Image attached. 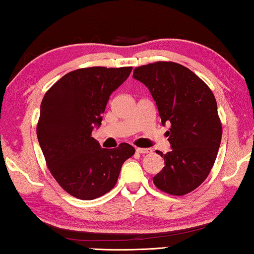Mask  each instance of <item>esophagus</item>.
I'll use <instances>...</instances> for the list:
<instances>
[{
	"label": "esophagus",
	"mask_w": 254,
	"mask_h": 254,
	"mask_svg": "<svg viewBox=\"0 0 254 254\" xmlns=\"http://www.w3.org/2000/svg\"><path fill=\"white\" fill-rule=\"evenodd\" d=\"M136 152L141 153V154H145V153H150L151 152V149H144V148H136Z\"/></svg>",
	"instance_id": "esophagus-1"
}]
</instances>
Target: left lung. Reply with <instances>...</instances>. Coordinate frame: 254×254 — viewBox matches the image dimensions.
I'll use <instances>...</instances> for the list:
<instances>
[{"label": "left lung", "mask_w": 254, "mask_h": 254, "mask_svg": "<svg viewBox=\"0 0 254 254\" xmlns=\"http://www.w3.org/2000/svg\"><path fill=\"white\" fill-rule=\"evenodd\" d=\"M133 77L149 88L156 101L173 151L163 154L166 166L153 177L163 192L183 196L204 183L212 170L222 139V122L213 92L190 69L174 62L136 67Z\"/></svg>", "instance_id": "8db88e82"}]
</instances>
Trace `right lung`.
<instances>
[{"mask_svg":"<svg viewBox=\"0 0 254 254\" xmlns=\"http://www.w3.org/2000/svg\"><path fill=\"white\" fill-rule=\"evenodd\" d=\"M132 67H87L72 70L51 86L41 102L37 136L50 174L78 199L105 195L118 182L123 162L135 153L128 143L103 149L92 136L112 92Z\"/></svg>","mask_w":254,"mask_h":254,"instance_id":"add662e5","label":"right lung"}]
</instances>
